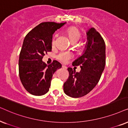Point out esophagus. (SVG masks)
Masks as SVG:
<instances>
[{"label":"esophagus","instance_id":"1","mask_svg":"<svg viewBox=\"0 0 128 128\" xmlns=\"http://www.w3.org/2000/svg\"><path fill=\"white\" fill-rule=\"evenodd\" d=\"M62 68L66 70V69H67V67H66V66H62Z\"/></svg>","mask_w":128,"mask_h":128}]
</instances>
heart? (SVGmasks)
I'll return each instance as SVG.
<instances>
[{
  "label": "heart",
  "mask_w": 128,
  "mask_h": 128,
  "mask_svg": "<svg viewBox=\"0 0 128 128\" xmlns=\"http://www.w3.org/2000/svg\"><path fill=\"white\" fill-rule=\"evenodd\" d=\"M67 34L68 37L71 41V42H76L79 40V39L81 37V33H80V30L78 29L76 27L72 26L69 27L67 30ZM54 44V40L52 41V44ZM71 53L68 52H61L57 56V58L61 62L66 63L69 60L71 59Z\"/></svg>",
  "instance_id": "1"
}]
</instances>
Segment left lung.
Listing matches in <instances>:
<instances>
[{
	"instance_id": "1",
	"label": "left lung",
	"mask_w": 128,
	"mask_h": 128,
	"mask_svg": "<svg viewBox=\"0 0 128 128\" xmlns=\"http://www.w3.org/2000/svg\"><path fill=\"white\" fill-rule=\"evenodd\" d=\"M87 42L82 55L73 61L72 66H80L76 72L68 68L69 76L63 86L66 95L80 98L90 92L98 84L105 66V43L94 27L86 32Z\"/></svg>"
}]
</instances>
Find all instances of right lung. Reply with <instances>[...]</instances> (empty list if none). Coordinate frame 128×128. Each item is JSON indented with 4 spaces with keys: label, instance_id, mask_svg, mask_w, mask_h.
<instances>
[{
    "label": "right lung",
    "instance_id": "add662e5",
    "mask_svg": "<svg viewBox=\"0 0 128 128\" xmlns=\"http://www.w3.org/2000/svg\"><path fill=\"white\" fill-rule=\"evenodd\" d=\"M66 23L43 22L33 28L24 39L18 60L20 81L27 91L40 96L49 91L52 75L61 64L54 60L47 66L42 61L52 49V34Z\"/></svg>",
    "mask_w": 128,
    "mask_h": 128
}]
</instances>
